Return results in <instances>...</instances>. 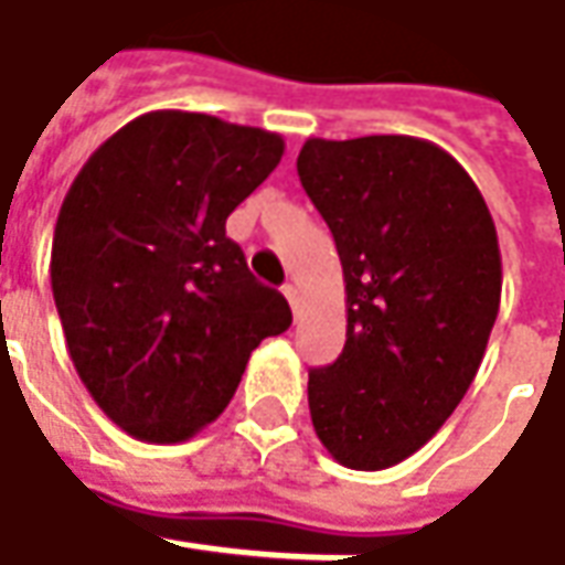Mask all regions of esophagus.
<instances>
[{
	"mask_svg": "<svg viewBox=\"0 0 565 565\" xmlns=\"http://www.w3.org/2000/svg\"><path fill=\"white\" fill-rule=\"evenodd\" d=\"M281 294L287 297V302H290V309H294V316H297V309H300V290L294 287V284H284Z\"/></svg>",
	"mask_w": 565,
	"mask_h": 565,
	"instance_id": "obj_1",
	"label": "esophagus"
}]
</instances>
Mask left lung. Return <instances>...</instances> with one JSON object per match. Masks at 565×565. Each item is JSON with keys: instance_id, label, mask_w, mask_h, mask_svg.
Instances as JSON below:
<instances>
[{"instance_id": "8db88e82", "label": "left lung", "mask_w": 565, "mask_h": 565, "mask_svg": "<svg viewBox=\"0 0 565 565\" xmlns=\"http://www.w3.org/2000/svg\"><path fill=\"white\" fill-rule=\"evenodd\" d=\"M297 174L347 284V343L309 372V416L341 466L391 469L476 381L503 284L494 218L466 168L418 137H309Z\"/></svg>"}]
</instances>
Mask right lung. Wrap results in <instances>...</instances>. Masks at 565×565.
Instances as JSON below:
<instances>
[{
    "instance_id": "1",
    "label": "right lung",
    "mask_w": 565,
    "mask_h": 565,
    "mask_svg": "<svg viewBox=\"0 0 565 565\" xmlns=\"http://www.w3.org/2000/svg\"><path fill=\"white\" fill-rule=\"evenodd\" d=\"M284 140L200 111H147L77 171L52 237V297L77 375L118 428L193 438L231 403L290 306L246 268L227 215Z\"/></svg>"
}]
</instances>
